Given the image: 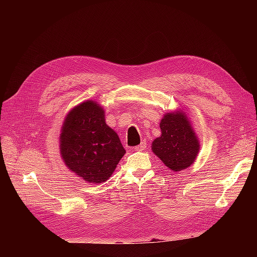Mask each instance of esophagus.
<instances>
[{"mask_svg":"<svg viewBox=\"0 0 257 257\" xmlns=\"http://www.w3.org/2000/svg\"><path fill=\"white\" fill-rule=\"evenodd\" d=\"M145 148H146V143L143 142L141 145H138V146H136V147L134 148V151H137V152L143 151V150H145Z\"/></svg>","mask_w":257,"mask_h":257,"instance_id":"1","label":"esophagus"}]
</instances>
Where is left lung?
<instances>
[{
    "label": "left lung",
    "mask_w": 257,
    "mask_h": 257,
    "mask_svg": "<svg viewBox=\"0 0 257 257\" xmlns=\"http://www.w3.org/2000/svg\"><path fill=\"white\" fill-rule=\"evenodd\" d=\"M162 134L152 143V151L174 172L190 167L199 152V142L186 114L177 110L161 120Z\"/></svg>",
    "instance_id": "1"
}]
</instances>
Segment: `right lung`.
Here are the masks:
<instances>
[{"instance_id":"right-lung-1","label":"right lung","mask_w":257,"mask_h":257,"mask_svg":"<svg viewBox=\"0 0 257 257\" xmlns=\"http://www.w3.org/2000/svg\"><path fill=\"white\" fill-rule=\"evenodd\" d=\"M60 152L65 165L84 181L109 179L125 150L115 132L105 122V111L87 100L67 113L61 130Z\"/></svg>"}]
</instances>
